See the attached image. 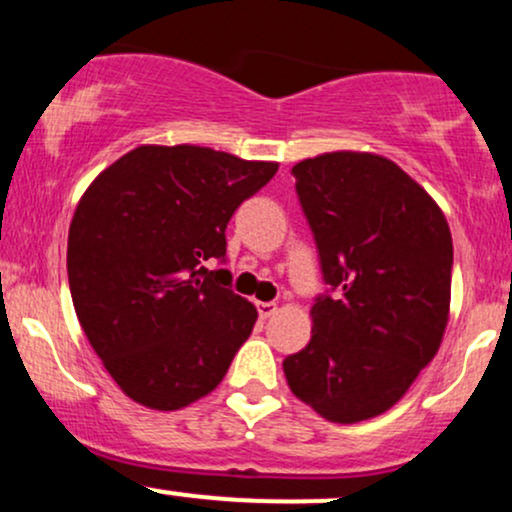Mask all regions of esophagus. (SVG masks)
I'll use <instances>...</instances> for the list:
<instances>
[{"label": "esophagus", "instance_id": "obj_1", "mask_svg": "<svg viewBox=\"0 0 512 512\" xmlns=\"http://www.w3.org/2000/svg\"><path fill=\"white\" fill-rule=\"evenodd\" d=\"M257 313H260L262 320H267V317H272L276 313V303L260 301V303H257Z\"/></svg>", "mask_w": 512, "mask_h": 512}]
</instances>
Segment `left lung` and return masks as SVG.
Listing matches in <instances>:
<instances>
[{
	"mask_svg": "<svg viewBox=\"0 0 512 512\" xmlns=\"http://www.w3.org/2000/svg\"><path fill=\"white\" fill-rule=\"evenodd\" d=\"M322 279L313 337L284 358L291 392L334 424L395 407L431 363L450 310L443 211L397 163L334 151L291 168Z\"/></svg>",
	"mask_w": 512,
	"mask_h": 512,
	"instance_id": "left-lung-1",
	"label": "left lung"
}]
</instances>
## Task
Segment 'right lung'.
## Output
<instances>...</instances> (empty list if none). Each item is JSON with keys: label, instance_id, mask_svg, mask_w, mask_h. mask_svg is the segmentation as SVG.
Returning <instances> with one entry per match:
<instances>
[{"label": "right lung", "instance_id": "right-lung-1", "mask_svg": "<svg viewBox=\"0 0 512 512\" xmlns=\"http://www.w3.org/2000/svg\"><path fill=\"white\" fill-rule=\"evenodd\" d=\"M276 163L207 146H139L105 168L69 226L81 330L127 397L173 411L209 395L255 327L228 286L226 226Z\"/></svg>", "mask_w": 512, "mask_h": 512}]
</instances>
